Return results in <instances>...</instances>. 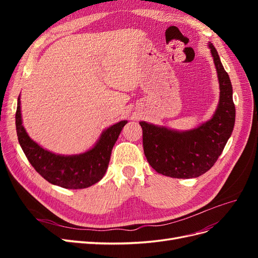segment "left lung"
Listing matches in <instances>:
<instances>
[{
	"instance_id": "1",
	"label": "left lung",
	"mask_w": 258,
	"mask_h": 258,
	"mask_svg": "<svg viewBox=\"0 0 258 258\" xmlns=\"http://www.w3.org/2000/svg\"><path fill=\"white\" fill-rule=\"evenodd\" d=\"M220 82V103L212 118L200 127L178 132L141 121L143 148L148 163L158 173L174 178L198 177L220 157L235 126L232 86L212 44H209Z\"/></svg>"
}]
</instances>
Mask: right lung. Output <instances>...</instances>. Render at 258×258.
<instances>
[{
  "mask_svg": "<svg viewBox=\"0 0 258 258\" xmlns=\"http://www.w3.org/2000/svg\"><path fill=\"white\" fill-rule=\"evenodd\" d=\"M126 120L106 129L96 146L75 156H61L44 150L30 139L22 126L20 97L17 102L16 130L19 144L37 173L49 183L68 189H81L99 182L106 172L112 148Z\"/></svg>",
  "mask_w": 258,
  "mask_h": 258,
  "instance_id": "1",
  "label": "right lung"
}]
</instances>
